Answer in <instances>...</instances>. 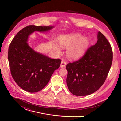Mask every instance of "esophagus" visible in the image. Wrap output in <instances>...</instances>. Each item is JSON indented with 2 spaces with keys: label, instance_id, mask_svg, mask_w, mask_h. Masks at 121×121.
Instances as JSON below:
<instances>
[{
  "label": "esophagus",
  "instance_id": "esophagus-1",
  "mask_svg": "<svg viewBox=\"0 0 121 121\" xmlns=\"http://www.w3.org/2000/svg\"><path fill=\"white\" fill-rule=\"evenodd\" d=\"M65 65H66V62L64 60H62L61 62V64H60V67L64 68L65 66Z\"/></svg>",
  "mask_w": 121,
  "mask_h": 121
}]
</instances>
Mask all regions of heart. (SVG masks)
<instances>
[{
    "label": "heart",
    "mask_w": 121,
    "mask_h": 121,
    "mask_svg": "<svg viewBox=\"0 0 121 121\" xmlns=\"http://www.w3.org/2000/svg\"><path fill=\"white\" fill-rule=\"evenodd\" d=\"M58 44L61 47L67 48V55L71 59H77L81 57L89 44V40L80 34H74L61 36L58 39ZM57 52L60 49L56 46Z\"/></svg>",
    "instance_id": "1"
}]
</instances>
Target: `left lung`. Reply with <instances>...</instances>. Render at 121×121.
Here are the masks:
<instances>
[{
  "instance_id": "obj_1",
  "label": "left lung",
  "mask_w": 121,
  "mask_h": 121,
  "mask_svg": "<svg viewBox=\"0 0 121 121\" xmlns=\"http://www.w3.org/2000/svg\"><path fill=\"white\" fill-rule=\"evenodd\" d=\"M97 39L81 58L66 66L68 89L76 96L88 95L98 90L111 69L113 53L110 43L100 32Z\"/></svg>"
}]
</instances>
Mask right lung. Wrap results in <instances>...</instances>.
<instances>
[{"label":"right lung","instance_id":"1","mask_svg":"<svg viewBox=\"0 0 121 121\" xmlns=\"http://www.w3.org/2000/svg\"><path fill=\"white\" fill-rule=\"evenodd\" d=\"M52 28V26H28L18 32L10 43L8 60L11 75L17 85L28 92L42 90L60 66L61 60L52 59L36 52L27 43L28 36L33 32H45Z\"/></svg>","mask_w":121,"mask_h":121}]
</instances>
